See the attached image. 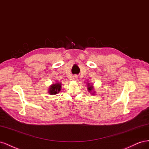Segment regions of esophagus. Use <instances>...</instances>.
<instances>
[{
	"instance_id": "34e87169",
	"label": "esophagus",
	"mask_w": 149,
	"mask_h": 149,
	"mask_svg": "<svg viewBox=\"0 0 149 149\" xmlns=\"http://www.w3.org/2000/svg\"><path fill=\"white\" fill-rule=\"evenodd\" d=\"M73 79H74V80H77V77H76V76H74V78H73Z\"/></svg>"
}]
</instances>
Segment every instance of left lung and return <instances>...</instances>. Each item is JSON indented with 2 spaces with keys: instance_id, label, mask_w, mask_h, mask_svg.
<instances>
[{
  "instance_id": "8db88e82",
  "label": "left lung",
  "mask_w": 149,
  "mask_h": 149,
  "mask_svg": "<svg viewBox=\"0 0 149 149\" xmlns=\"http://www.w3.org/2000/svg\"><path fill=\"white\" fill-rule=\"evenodd\" d=\"M93 87L92 86V85H90V84H88V88H87V89H88V92H92V91H93Z\"/></svg>"
}]
</instances>
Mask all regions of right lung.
<instances>
[{
    "instance_id": "obj_1",
    "label": "right lung",
    "mask_w": 149,
    "mask_h": 149,
    "mask_svg": "<svg viewBox=\"0 0 149 149\" xmlns=\"http://www.w3.org/2000/svg\"><path fill=\"white\" fill-rule=\"evenodd\" d=\"M61 83H56L51 85L49 88V93L50 95H56L61 90Z\"/></svg>"
}]
</instances>
